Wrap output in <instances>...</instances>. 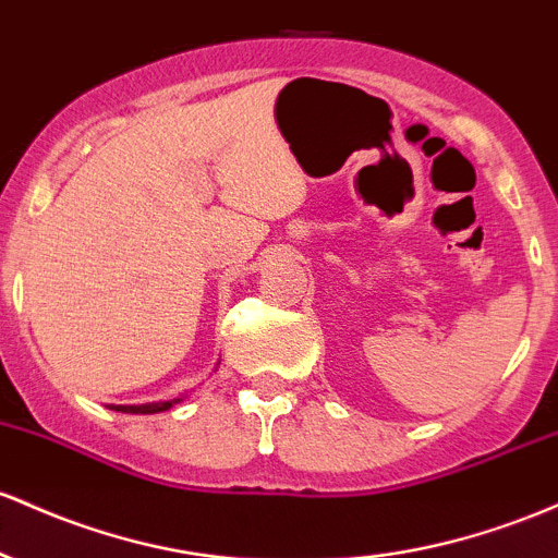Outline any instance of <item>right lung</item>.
<instances>
[{
  "label": "right lung",
  "mask_w": 558,
  "mask_h": 558,
  "mask_svg": "<svg viewBox=\"0 0 558 558\" xmlns=\"http://www.w3.org/2000/svg\"><path fill=\"white\" fill-rule=\"evenodd\" d=\"M186 398V392H181L179 398L171 400H155V403H142V405H108L112 411H121V414H160V411L173 409V405L181 403Z\"/></svg>",
  "instance_id": "obj_1"
}]
</instances>
